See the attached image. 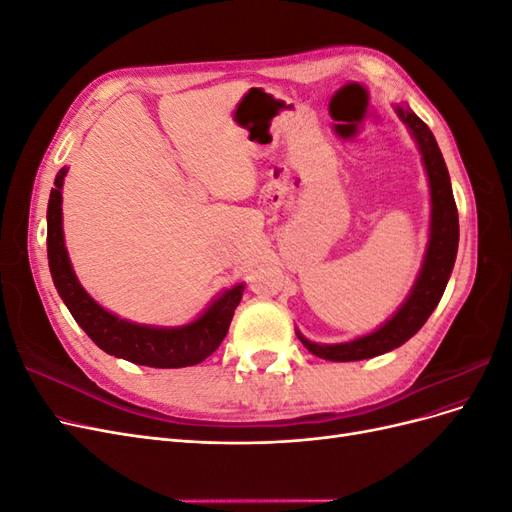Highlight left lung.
Masks as SVG:
<instances>
[{"mask_svg":"<svg viewBox=\"0 0 512 512\" xmlns=\"http://www.w3.org/2000/svg\"><path fill=\"white\" fill-rule=\"evenodd\" d=\"M397 115L416 138L429 177L431 232L423 269L418 273V280L406 303L401 305L399 312L389 322L382 324L378 331L354 339V342L333 346L314 344L301 333H297L301 344L324 361H363L406 344L408 339L427 322L433 309L438 307L444 288L448 284V277H451L455 267L459 245V215L453 198L451 177H448L440 147L431 130L427 128V123L418 119L408 106H397Z\"/></svg>","mask_w":512,"mask_h":512,"instance_id":"8db88e82","label":"left lung"}]
</instances>
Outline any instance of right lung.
<instances>
[{"label": "right lung", "instance_id": "add662e5", "mask_svg": "<svg viewBox=\"0 0 512 512\" xmlns=\"http://www.w3.org/2000/svg\"><path fill=\"white\" fill-rule=\"evenodd\" d=\"M66 168H61L55 177V188L51 190L49 209H46V254H49V269L53 284L70 309L72 318L91 337L98 348L119 356L136 365L147 367H190L203 363L211 356L228 333L241 301L243 284L226 290L218 301L198 320L177 329L143 327L102 309L83 286L76 280L68 252L64 245V230H61V185H64Z\"/></svg>", "mask_w": 512, "mask_h": 512}]
</instances>
